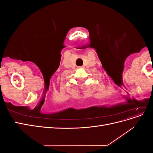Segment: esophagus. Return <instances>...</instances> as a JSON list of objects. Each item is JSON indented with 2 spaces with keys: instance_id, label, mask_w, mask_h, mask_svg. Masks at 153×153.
Listing matches in <instances>:
<instances>
[{
  "instance_id": "obj_1",
  "label": "esophagus",
  "mask_w": 153,
  "mask_h": 153,
  "mask_svg": "<svg viewBox=\"0 0 153 153\" xmlns=\"http://www.w3.org/2000/svg\"><path fill=\"white\" fill-rule=\"evenodd\" d=\"M84 68V66H79V67H78V68H80V69H83Z\"/></svg>"
}]
</instances>
